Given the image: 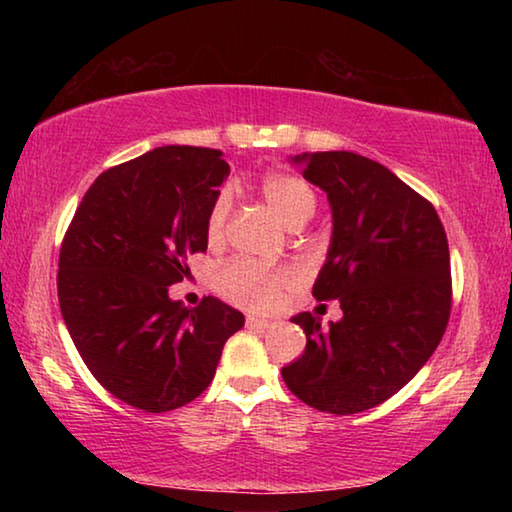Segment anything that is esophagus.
I'll return each instance as SVG.
<instances>
[{
  "label": "esophagus",
  "mask_w": 512,
  "mask_h": 512,
  "mask_svg": "<svg viewBox=\"0 0 512 512\" xmlns=\"http://www.w3.org/2000/svg\"><path fill=\"white\" fill-rule=\"evenodd\" d=\"M268 325H271V320H266V318H257V316H248L246 318V327L248 329H266Z\"/></svg>",
  "instance_id": "34e87169"
}]
</instances>
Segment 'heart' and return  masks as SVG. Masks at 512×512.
I'll return each instance as SVG.
<instances>
[{"label": "heart", "instance_id": "1", "mask_svg": "<svg viewBox=\"0 0 512 512\" xmlns=\"http://www.w3.org/2000/svg\"><path fill=\"white\" fill-rule=\"evenodd\" d=\"M268 207L289 225V228H300L307 223L316 212L318 194L305 178L287 171H273L262 178L259 183ZM232 210L230 192H221L214 198L207 214L205 232L210 244H219L225 237ZM298 275L289 266H262L250 262V259H230L225 262L214 275V287L223 298L235 302L239 307L255 309V311H271L284 289L296 284Z\"/></svg>", "mask_w": 512, "mask_h": 512}]
</instances>
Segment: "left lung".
I'll list each match as a JSON object with an SVG mask.
<instances>
[{
  "label": "left lung",
  "instance_id": "left-lung-1",
  "mask_svg": "<svg viewBox=\"0 0 512 512\" xmlns=\"http://www.w3.org/2000/svg\"><path fill=\"white\" fill-rule=\"evenodd\" d=\"M293 162L332 205V244L311 293L339 298L343 318L323 329L309 311L293 316L307 348L282 379L318 411L359 413L409 384L443 339L452 311L447 235L427 198L384 164L350 151Z\"/></svg>",
  "mask_w": 512,
  "mask_h": 512
}]
</instances>
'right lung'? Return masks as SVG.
<instances>
[{
	"label": "right lung",
	"instance_id": "1",
	"mask_svg": "<svg viewBox=\"0 0 512 512\" xmlns=\"http://www.w3.org/2000/svg\"><path fill=\"white\" fill-rule=\"evenodd\" d=\"M230 176L223 153L160 146L94 180L63 237L58 302L94 379L135 409L196 400L244 314L212 296L169 298L207 250V214Z\"/></svg>",
	"mask_w": 512,
	"mask_h": 512
}]
</instances>
